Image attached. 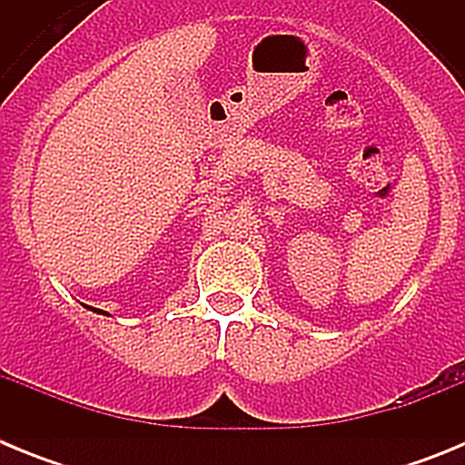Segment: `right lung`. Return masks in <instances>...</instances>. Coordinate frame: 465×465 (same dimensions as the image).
Segmentation results:
<instances>
[{"instance_id":"obj_1","label":"right lung","mask_w":465,"mask_h":465,"mask_svg":"<svg viewBox=\"0 0 465 465\" xmlns=\"http://www.w3.org/2000/svg\"><path fill=\"white\" fill-rule=\"evenodd\" d=\"M90 310H93V307H90ZM94 312H102V310H94ZM102 314H106V312H102Z\"/></svg>"}]
</instances>
